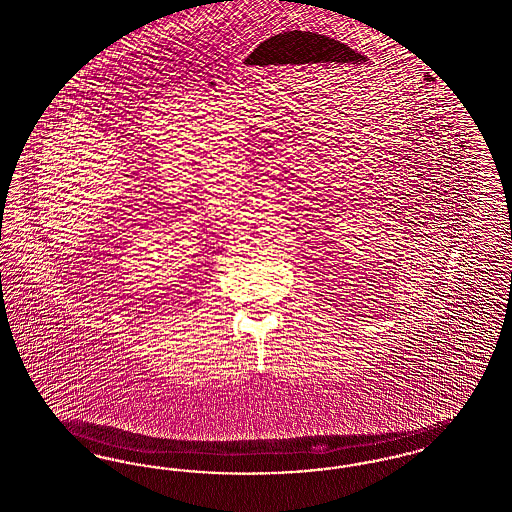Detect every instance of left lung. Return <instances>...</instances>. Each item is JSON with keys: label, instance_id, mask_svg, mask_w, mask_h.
I'll return each mask as SVG.
<instances>
[{"label": "left lung", "instance_id": "8db88e82", "mask_svg": "<svg viewBox=\"0 0 512 512\" xmlns=\"http://www.w3.org/2000/svg\"><path fill=\"white\" fill-rule=\"evenodd\" d=\"M309 44V42H307ZM318 48H313V44H311V49L305 48L301 49V46H299V49H297V46H293V49L286 48L282 49L280 51V57H276V63H278V67L282 65V69L280 71H290V67H287L286 70L283 69L286 65H293L292 69L293 71L299 70L298 65L299 64H306L307 62L310 63L307 68H302L299 70L300 72H303L305 70H315V74H303V75H297L292 76V78H295V80H292L293 84H295V88L293 90H303V92H307V90H313V86H311V82H315L318 86H322L324 84V80H318V74H320V71H324L326 67H328V63H336V61H340V57L336 59H332V55H328V51L332 53V51H336L338 53V49L336 48H343L341 46L340 42H336V40H332V38H324V36H317V40H315V46ZM303 50L304 53L301 54L300 51ZM315 50L316 53L313 54L312 51ZM340 55V53H338ZM292 84V86H293ZM303 92H299V94H303Z\"/></svg>", "mask_w": 512, "mask_h": 512}]
</instances>
